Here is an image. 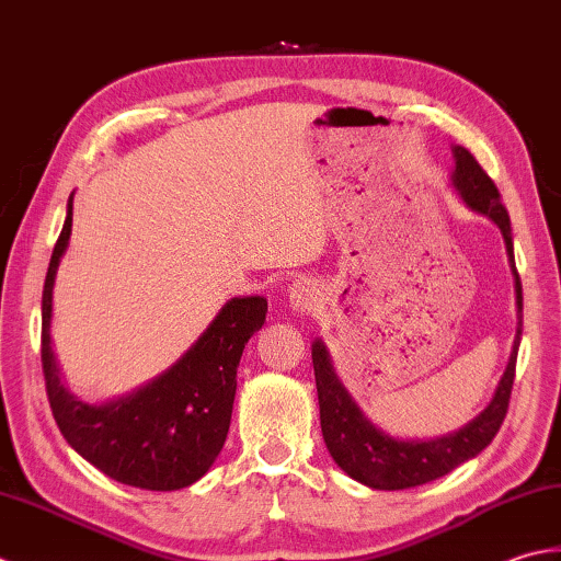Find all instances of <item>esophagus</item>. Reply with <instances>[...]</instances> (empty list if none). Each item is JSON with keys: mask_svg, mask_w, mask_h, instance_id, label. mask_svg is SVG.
I'll return each mask as SVG.
<instances>
[{"mask_svg": "<svg viewBox=\"0 0 561 561\" xmlns=\"http://www.w3.org/2000/svg\"><path fill=\"white\" fill-rule=\"evenodd\" d=\"M288 305L290 310L297 314H307L317 310L319 305V288L310 280V278H295L293 283H288Z\"/></svg>", "mask_w": 561, "mask_h": 561, "instance_id": "esophagus-1", "label": "esophagus"}]
</instances>
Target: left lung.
Here are the masks:
<instances>
[{"label":"left lung","mask_w":561,"mask_h":561,"mask_svg":"<svg viewBox=\"0 0 561 561\" xmlns=\"http://www.w3.org/2000/svg\"><path fill=\"white\" fill-rule=\"evenodd\" d=\"M453 157L455 169L450 181L457 196L470 205L474 213L486 215L489 220L499 227L501 234H504L508 266L513 271V288H516V339H513L506 370L501 375L494 397H491V402L486 404L482 414H477L470 424H465L462 428L428 440L394 438L382 428H377L373 421L363 414L360 407L353 402L346 387L341 385L322 339L314 341L312 363L319 397V421H322V436L327 443V450L351 479H356V482L370 489L397 491L428 484L433 479L445 477L453 472L455 467H460L462 462L472 460V457L482 453L486 445L494 440L506 419L523 334V288L516 271V259H513L511 217L504 205H501V196L494 181H491L486 171L479 167L477 159L460 145L453 147Z\"/></svg>","instance_id":"left-lung-1"}]
</instances>
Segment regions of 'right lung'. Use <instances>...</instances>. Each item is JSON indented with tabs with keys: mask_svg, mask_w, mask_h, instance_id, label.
I'll return each instance as SVG.
<instances>
[{
	"mask_svg": "<svg viewBox=\"0 0 561 561\" xmlns=\"http://www.w3.org/2000/svg\"><path fill=\"white\" fill-rule=\"evenodd\" d=\"M72 234V196L43 285L41 360L57 428L106 477L150 491L191 486L210 470L230 431L237 365L264 327L266 297H232L184 356L130 394L89 404L62 385L50 346L53 285Z\"/></svg>",
	"mask_w": 561,
	"mask_h": 561,
	"instance_id": "add662e5",
	"label": "right lung"
}]
</instances>
